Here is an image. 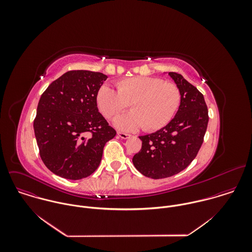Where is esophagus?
I'll use <instances>...</instances> for the list:
<instances>
[{"label": "esophagus", "instance_id": "34e87169", "mask_svg": "<svg viewBox=\"0 0 252 252\" xmlns=\"http://www.w3.org/2000/svg\"><path fill=\"white\" fill-rule=\"evenodd\" d=\"M117 135H118L119 138H121V139H123V140H127V139H129V138L131 137V135L125 134V133H121V132H118Z\"/></svg>", "mask_w": 252, "mask_h": 252}]
</instances>
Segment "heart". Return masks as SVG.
<instances>
[{"instance_id":"heart-1","label":"heart","mask_w":252,"mask_h":252,"mask_svg":"<svg viewBox=\"0 0 252 252\" xmlns=\"http://www.w3.org/2000/svg\"><path fill=\"white\" fill-rule=\"evenodd\" d=\"M117 90L103 84L96 96L100 111L108 119L116 117L130 104L131 112L117 117L114 126L125 132L144 127L145 131H157L167 126L180 108L179 87L158 77L134 76L116 83Z\"/></svg>"}]
</instances>
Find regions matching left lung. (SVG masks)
<instances>
[{
  "mask_svg": "<svg viewBox=\"0 0 252 252\" xmlns=\"http://www.w3.org/2000/svg\"><path fill=\"white\" fill-rule=\"evenodd\" d=\"M169 75L181 94L179 110L167 126L139 137L142 149L132 160L141 174L154 180L175 176L194 160L209 122L203 94L180 73L169 72Z\"/></svg>",
  "mask_w": 252,
  "mask_h": 252,
  "instance_id": "8db88e82",
  "label": "left lung"
}]
</instances>
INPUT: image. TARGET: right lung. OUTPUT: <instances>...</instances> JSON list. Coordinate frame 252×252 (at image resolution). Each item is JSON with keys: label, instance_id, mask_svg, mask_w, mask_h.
Instances as JSON below:
<instances>
[{"label": "right lung", "instance_id": "1", "mask_svg": "<svg viewBox=\"0 0 252 252\" xmlns=\"http://www.w3.org/2000/svg\"><path fill=\"white\" fill-rule=\"evenodd\" d=\"M108 76L70 71L42 93L34 120L39 155L53 174L77 180L99 167L107 142L116 135L97 108L96 96Z\"/></svg>", "mask_w": 252, "mask_h": 252}]
</instances>
